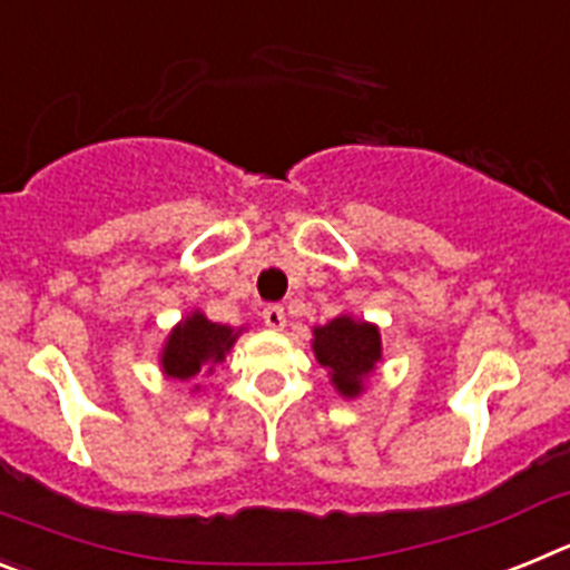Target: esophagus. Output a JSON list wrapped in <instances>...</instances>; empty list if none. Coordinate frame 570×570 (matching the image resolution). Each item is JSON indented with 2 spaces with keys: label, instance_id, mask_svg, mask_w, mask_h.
I'll use <instances>...</instances> for the list:
<instances>
[{
  "label": "esophagus",
  "instance_id": "1",
  "mask_svg": "<svg viewBox=\"0 0 570 570\" xmlns=\"http://www.w3.org/2000/svg\"><path fill=\"white\" fill-rule=\"evenodd\" d=\"M262 320H265V325H268L271 331H282L285 328V322H288V316H285V308H282V305H268V308L262 311Z\"/></svg>",
  "mask_w": 570,
  "mask_h": 570
}]
</instances>
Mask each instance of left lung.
Wrapping results in <instances>:
<instances>
[{
	"label": "left lung",
	"mask_w": 570,
	"mask_h": 570,
	"mask_svg": "<svg viewBox=\"0 0 570 570\" xmlns=\"http://www.w3.org/2000/svg\"><path fill=\"white\" fill-rule=\"evenodd\" d=\"M311 347L342 400L365 394L367 380L382 362L380 328L374 322L356 320L354 314H340L325 325H316Z\"/></svg>",
	"instance_id": "1"
}]
</instances>
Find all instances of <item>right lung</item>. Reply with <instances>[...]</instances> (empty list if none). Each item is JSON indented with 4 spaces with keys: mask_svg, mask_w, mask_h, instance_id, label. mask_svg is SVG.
Wrapping results in <instances>:
<instances>
[{
    "mask_svg": "<svg viewBox=\"0 0 570 570\" xmlns=\"http://www.w3.org/2000/svg\"><path fill=\"white\" fill-rule=\"evenodd\" d=\"M242 331L245 328H230V325L210 322L199 308L190 311L185 320H179L170 328L168 340L159 351L163 376L179 382H190L199 374L210 376L214 367L225 362V354L234 347ZM194 391H199V385H194Z\"/></svg>",
    "mask_w": 570,
    "mask_h": 570,
    "instance_id": "obj_1",
    "label": "right lung"
}]
</instances>
